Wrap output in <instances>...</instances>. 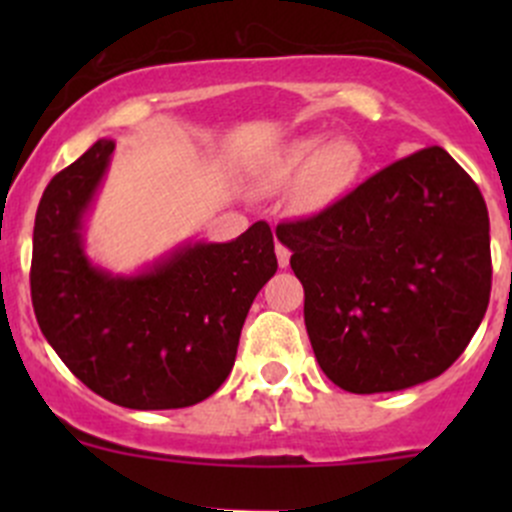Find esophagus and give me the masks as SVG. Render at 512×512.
Returning <instances> with one entry per match:
<instances>
[{
	"mask_svg": "<svg viewBox=\"0 0 512 512\" xmlns=\"http://www.w3.org/2000/svg\"><path fill=\"white\" fill-rule=\"evenodd\" d=\"M275 252H277V262H280V267H287L289 265V257H292V252H289L287 247L282 245V242H277Z\"/></svg>",
	"mask_w": 512,
	"mask_h": 512,
	"instance_id": "1",
	"label": "esophagus"
}]
</instances>
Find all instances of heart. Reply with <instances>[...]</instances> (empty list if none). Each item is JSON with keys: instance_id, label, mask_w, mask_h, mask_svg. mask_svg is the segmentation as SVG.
Listing matches in <instances>:
<instances>
[{"instance_id": "obj_1", "label": "heart", "mask_w": 512, "mask_h": 512, "mask_svg": "<svg viewBox=\"0 0 512 512\" xmlns=\"http://www.w3.org/2000/svg\"><path fill=\"white\" fill-rule=\"evenodd\" d=\"M366 153L352 138L309 133L287 141L265 168L270 188L299 183L297 198L307 210H324L352 193L364 173Z\"/></svg>"}]
</instances>
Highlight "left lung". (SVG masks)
I'll use <instances>...</instances> for the list:
<instances>
[{"instance_id":"left-lung-1","label":"left lung","mask_w":512,"mask_h":512,"mask_svg":"<svg viewBox=\"0 0 512 512\" xmlns=\"http://www.w3.org/2000/svg\"><path fill=\"white\" fill-rule=\"evenodd\" d=\"M277 240L304 287L314 356L352 394L441 376L488 309V208L438 146L386 165L319 215L277 225Z\"/></svg>"}]
</instances>
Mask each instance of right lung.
<instances>
[{
    "label": "right lung",
    "mask_w": 512,
    "mask_h": 512,
    "mask_svg": "<svg viewBox=\"0 0 512 512\" xmlns=\"http://www.w3.org/2000/svg\"><path fill=\"white\" fill-rule=\"evenodd\" d=\"M116 141L101 138L51 178L34 220L36 322L71 374L126 409H185L220 389L252 299L277 272L255 223L230 242H185L136 275H111L84 250Z\"/></svg>",
    "instance_id": "add662e5"
}]
</instances>
